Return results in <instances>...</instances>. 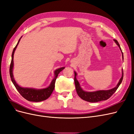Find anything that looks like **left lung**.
<instances>
[{
    "mask_svg": "<svg viewBox=\"0 0 134 134\" xmlns=\"http://www.w3.org/2000/svg\"><path fill=\"white\" fill-rule=\"evenodd\" d=\"M114 41L117 44V45L119 47V48L120 49L121 53H122V59L124 60V56L123 53L122 52V50L121 49L120 46L118 41L116 40H114ZM75 74V77H74V81H75V88L76 90V93L77 95H79L80 98H81L82 100L85 101H88V102L90 103H96L99 102V101H103V100H107L109 98H110L112 96V95L116 91L120 85L121 84V83L122 81L123 76H124V72L123 70L122 69V76L120 78V79L119 80V81L118 82L117 85L113 89H111L110 90H97L95 91H86L83 90L79 84V81H77L76 79L77 73L76 71H74Z\"/></svg>",
    "mask_w": 134,
    "mask_h": 134,
    "instance_id": "left-lung-1",
    "label": "left lung"
}]
</instances>
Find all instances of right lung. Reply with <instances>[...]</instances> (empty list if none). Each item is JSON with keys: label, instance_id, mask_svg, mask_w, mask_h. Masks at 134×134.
<instances>
[{"label": "right lung", "instance_id": "obj_1", "mask_svg": "<svg viewBox=\"0 0 134 134\" xmlns=\"http://www.w3.org/2000/svg\"><path fill=\"white\" fill-rule=\"evenodd\" d=\"M22 37V36H21ZM21 37L19 39V41L15 46V47L14 48L13 51L12 55V61L10 65V69H9V72H10V76L12 82L13 83L14 85L16 87V90L18 91V92L20 94V95L25 98L26 100H28L29 101H34V102H39V101H44L46 99L49 98L50 96L52 94L53 91L55 87V81H56L57 78L58 77V75L60 72L62 71L64 69H65V67H62L57 69V70L54 71V77L52 80L51 83L49 86L45 88L40 89H37L35 88H31V87H21L20 85H18L16 82L15 81L14 78L13 76V67H14V52L17 48L18 45L19 44V41L20 40V39Z\"/></svg>", "mask_w": 134, "mask_h": 134}]
</instances>
